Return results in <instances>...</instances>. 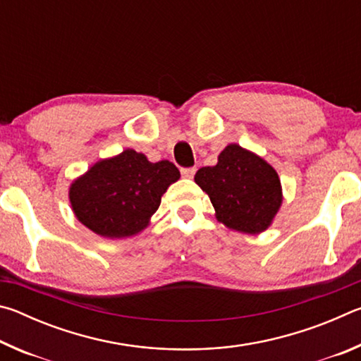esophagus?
Wrapping results in <instances>:
<instances>
[{
    "mask_svg": "<svg viewBox=\"0 0 361 361\" xmlns=\"http://www.w3.org/2000/svg\"><path fill=\"white\" fill-rule=\"evenodd\" d=\"M181 175L185 176V178H192L195 175V169L194 167H186V169H181Z\"/></svg>",
    "mask_w": 361,
    "mask_h": 361,
    "instance_id": "esophagus-1",
    "label": "esophagus"
}]
</instances>
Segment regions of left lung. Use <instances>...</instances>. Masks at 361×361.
Wrapping results in <instances>:
<instances>
[{
  "label": "left lung",
  "instance_id": "1",
  "mask_svg": "<svg viewBox=\"0 0 361 361\" xmlns=\"http://www.w3.org/2000/svg\"><path fill=\"white\" fill-rule=\"evenodd\" d=\"M194 181L209 194L218 221L245 234L266 231L282 205L276 170L235 143L219 152L216 166L199 169Z\"/></svg>",
  "mask_w": 361,
  "mask_h": 361
}]
</instances>
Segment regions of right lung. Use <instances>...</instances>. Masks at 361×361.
Instances as JSON below:
<instances>
[{
	"mask_svg": "<svg viewBox=\"0 0 361 361\" xmlns=\"http://www.w3.org/2000/svg\"><path fill=\"white\" fill-rule=\"evenodd\" d=\"M178 178L180 170L172 162H149L142 152L126 149L95 162L71 183V209L95 234L124 239L149 224L162 194Z\"/></svg>",
	"mask_w": 361,
	"mask_h": 361,
	"instance_id": "add662e5",
	"label": "right lung"
}]
</instances>
